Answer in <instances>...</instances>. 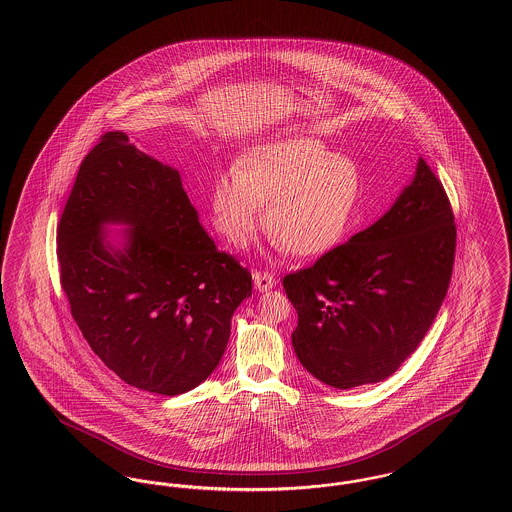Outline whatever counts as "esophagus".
I'll list each match as a JSON object with an SVG mask.
<instances>
[{
	"label": "esophagus",
	"instance_id": "1",
	"mask_svg": "<svg viewBox=\"0 0 512 512\" xmlns=\"http://www.w3.org/2000/svg\"><path fill=\"white\" fill-rule=\"evenodd\" d=\"M253 284H255V290L268 292V290H272V286H274L276 282H274V276H272L270 272L255 270V272H253Z\"/></svg>",
	"mask_w": 512,
	"mask_h": 512
}]
</instances>
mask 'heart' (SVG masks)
Listing matches in <instances>:
<instances>
[{
  "instance_id": "heart-1",
  "label": "heart",
  "mask_w": 512,
  "mask_h": 512,
  "mask_svg": "<svg viewBox=\"0 0 512 512\" xmlns=\"http://www.w3.org/2000/svg\"><path fill=\"white\" fill-rule=\"evenodd\" d=\"M363 194L359 165L313 138L247 149L236 171L213 180L209 205L228 244L244 247L265 209V228L295 257H317L340 242Z\"/></svg>"
}]
</instances>
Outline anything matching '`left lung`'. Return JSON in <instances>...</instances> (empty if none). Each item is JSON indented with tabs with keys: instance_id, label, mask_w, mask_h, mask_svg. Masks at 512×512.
I'll return each mask as SVG.
<instances>
[{
	"instance_id": "8db88e82",
	"label": "left lung",
	"mask_w": 512,
	"mask_h": 512,
	"mask_svg": "<svg viewBox=\"0 0 512 512\" xmlns=\"http://www.w3.org/2000/svg\"><path fill=\"white\" fill-rule=\"evenodd\" d=\"M455 240L451 203L420 157L384 217L284 278L299 363L338 390L390 378L438 315Z\"/></svg>"
}]
</instances>
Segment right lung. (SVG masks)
<instances>
[{
  "instance_id": "add662e5",
  "label": "right lung",
  "mask_w": 512,
  "mask_h": 512,
  "mask_svg": "<svg viewBox=\"0 0 512 512\" xmlns=\"http://www.w3.org/2000/svg\"><path fill=\"white\" fill-rule=\"evenodd\" d=\"M109 225H124L113 243ZM61 286L94 353L126 384L194 390L219 366L251 274L217 249L180 172L101 136L82 161L57 226Z\"/></svg>"
}]
</instances>
